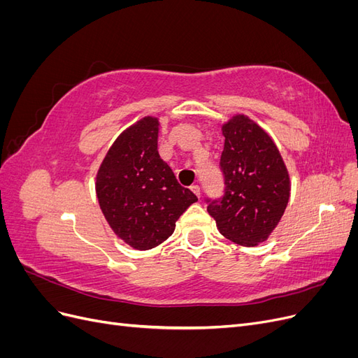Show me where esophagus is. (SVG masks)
<instances>
[{
	"label": "esophagus",
	"mask_w": 358,
	"mask_h": 358,
	"mask_svg": "<svg viewBox=\"0 0 358 358\" xmlns=\"http://www.w3.org/2000/svg\"><path fill=\"white\" fill-rule=\"evenodd\" d=\"M191 191H192L194 194H196L197 197H200V187H199V185H192V187H191Z\"/></svg>",
	"instance_id": "1"
}]
</instances>
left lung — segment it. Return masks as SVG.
<instances>
[{
	"mask_svg": "<svg viewBox=\"0 0 358 358\" xmlns=\"http://www.w3.org/2000/svg\"><path fill=\"white\" fill-rule=\"evenodd\" d=\"M222 134L225 189L222 199L208 200V212L227 239L257 246L268 239L287 209L288 170L272 137L246 115L227 121Z\"/></svg>",
	"mask_w": 358,
	"mask_h": 358,
	"instance_id": "1",
	"label": "left lung"
}]
</instances>
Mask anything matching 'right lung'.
Segmentation results:
<instances>
[{
  "mask_svg": "<svg viewBox=\"0 0 358 358\" xmlns=\"http://www.w3.org/2000/svg\"><path fill=\"white\" fill-rule=\"evenodd\" d=\"M159 121L145 116L119 134L96 173L95 192L113 233L138 251L161 245L196 194L158 154Z\"/></svg>",
  "mask_w": 358,
  "mask_h": 358,
  "instance_id": "right-lung-1",
  "label": "right lung"
}]
</instances>
